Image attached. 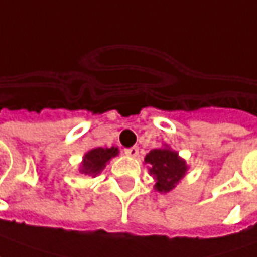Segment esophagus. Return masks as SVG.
Wrapping results in <instances>:
<instances>
[{
	"label": "esophagus",
	"instance_id": "esophagus-1",
	"mask_svg": "<svg viewBox=\"0 0 257 257\" xmlns=\"http://www.w3.org/2000/svg\"><path fill=\"white\" fill-rule=\"evenodd\" d=\"M125 154H126V156H129V157H138V154H139V149H138L136 146L129 147V149H126V150H125Z\"/></svg>",
	"mask_w": 257,
	"mask_h": 257
}]
</instances>
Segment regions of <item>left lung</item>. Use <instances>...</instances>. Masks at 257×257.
Listing matches in <instances>:
<instances>
[{"label":"left lung","mask_w":257,"mask_h":257,"mask_svg":"<svg viewBox=\"0 0 257 257\" xmlns=\"http://www.w3.org/2000/svg\"><path fill=\"white\" fill-rule=\"evenodd\" d=\"M145 163L149 174L154 179V189L160 193L175 189L189 170L178 152L172 150L166 143L159 149L150 150L145 157Z\"/></svg>","instance_id":"8db88e82"}]
</instances>
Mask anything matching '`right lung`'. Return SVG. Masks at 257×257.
<instances>
[{
    "mask_svg": "<svg viewBox=\"0 0 257 257\" xmlns=\"http://www.w3.org/2000/svg\"><path fill=\"white\" fill-rule=\"evenodd\" d=\"M119 154L118 147H96L91 149L87 153H85L82 163L79 166V172L90 175L91 178L97 177L100 172L103 171L107 163L116 157Z\"/></svg>",
    "mask_w": 257,
    "mask_h": 257,
    "instance_id": "obj_1",
    "label": "right lung"
}]
</instances>
